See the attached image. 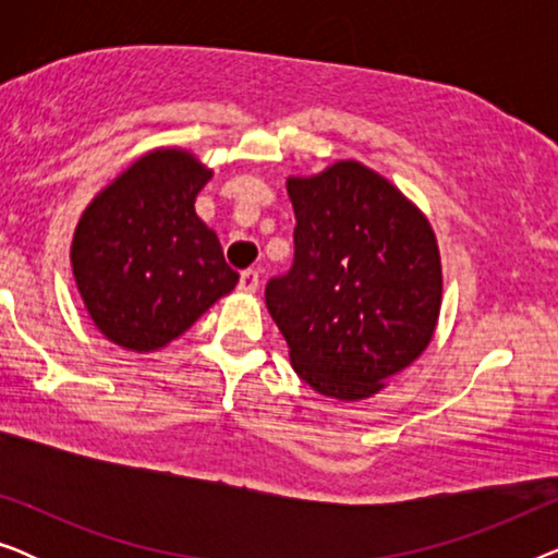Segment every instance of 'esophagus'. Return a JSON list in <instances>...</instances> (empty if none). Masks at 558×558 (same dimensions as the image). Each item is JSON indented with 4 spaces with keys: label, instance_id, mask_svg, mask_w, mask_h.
<instances>
[{
    "label": "esophagus",
    "instance_id": "34e87169",
    "mask_svg": "<svg viewBox=\"0 0 558 558\" xmlns=\"http://www.w3.org/2000/svg\"><path fill=\"white\" fill-rule=\"evenodd\" d=\"M258 284H262V277H258V271H256V269H246V271H241V279H239V289H241V292L254 294L256 289H258Z\"/></svg>",
    "mask_w": 558,
    "mask_h": 558
}]
</instances>
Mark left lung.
<instances>
[{"mask_svg":"<svg viewBox=\"0 0 558 558\" xmlns=\"http://www.w3.org/2000/svg\"><path fill=\"white\" fill-rule=\"evenodd\" d=\"M292 269L266 284V307L304 384L340 401L368 399L429 345L441 264L429 220L386 178L335 162L289 178Z\"/></svg>","mask_w":558,"mask_h":558,"instance_id":"8db88e82","label":"left lung"}]
</instances>
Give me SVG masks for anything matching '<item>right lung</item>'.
<instances>
[{"mask_svg":"<svg viewBox=\"0 0 558 558\" xmlns=\"http://www.w3.org/2000/svg\"><path fill=\"white\" fill-rule=\"evenodd\" d=\"M210 178L190 151L155 149L83 210L73 277L94 325L117 345L165 348L239 281L195 213Z\"/></svg>","mask_w":558,"mask_h":558,"instance_id":"add662e5","label":"right lung"}]
</instances>
